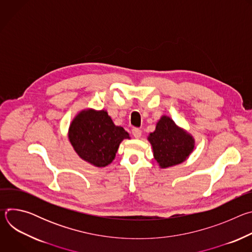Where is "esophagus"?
Instances as JSON below:
<instances>
[{"label":"esophagus","instance_id":"34e87169","mask_svg":"<svg viewBox=\"0 0 252 252\" xmlns=\"http://www.w3.org/2000/svg\"><path fill=\"white\" fill-rule=\"evenodd\" d=\"M131 132H132V135L135 137V138H139L140 136H141V129H139V128H132V130H131Z\"/></svg>","mask_w":252,"mask_h":252}]
</instances>
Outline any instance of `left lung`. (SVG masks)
<instances>
[{
  "label": "left lung",
  "instance_id": "1",
  "mask_svg": "<svg viewBox=\"0 0 252 252\" xmlns=\"http://www.w3.org/2000/svg\"><path fill=\"white\" fill-rule=\"evenodd\" d=\"M154 156L160 167L182 163L194 149V139L168 117H161L156 130L149 135Z\"/></svg>",
  "mask_w": 252,
  "mask_h": 252
}]
</instances>
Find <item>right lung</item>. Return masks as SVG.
<instances>
[{
	"mask_svg": "<svg viewBox=\"0 0 252 252\" xmlns=\"http://www.w3.org/2000/svg\"><path fill=\"white\" fill-rule=\"evenodd\" d=\"M128 133L113 123L105 111L86 110L71 122L68 139L81 158L97 167L109 165Z\"/></svg>",
	"mask_w": 252,
	"mask_h": 252,
	"instance_id": "obj_1",
	"label": "right lung"
}]
</instances>
